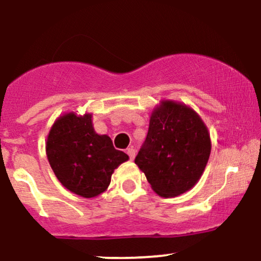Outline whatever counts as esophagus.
<instances>
[{"instance_id": "1", "label": "esophagus", "mask_w": 261, "mask_h": 261, "mask_svg": "<svg viewBox=\"0 0 261 261\" xmlns=\"http://www.w3.org/2000/svg\"><path fill=\"white\" fill-rule=\"evenodd\" d=\"M126 152H127V155H128V158H130V160H134L135 156H136V150H135L134 148H128Z\"/></svg>"}]
</instances>
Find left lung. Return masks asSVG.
I'll use <instances>...</instances> for the list:
<instances>
[{
  "label": "left lung",
  "mask_w": 261,
  "mask_h": 261,
  "mask_svg": "<svg viewBox=\"0 0 261 261\" xmlns=\"http://www.w3.org/2000/svg\"><path fill=\"white\" fill-rule=\"evenodd\" d=\"M210 151V134L201 118L185 103L163 100L152 111L135 163L159 196L176 197L198 182Z\"/></svg>",
  "instance_id": "left-lung-1"
}]
</instances>
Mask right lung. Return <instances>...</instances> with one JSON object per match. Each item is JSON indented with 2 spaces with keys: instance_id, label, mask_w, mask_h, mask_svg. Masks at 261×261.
<instances>
[{
  "instance_id": "add662e5",
  "label": "right lung",
  "mask_w": 261,
  "mask_h": 261,
  "mask_svg": "<svg viewBox=\"0 0 261 261\" xmlns=\"http://www.w3.org/2000/svg\"><path fill=\"white\" fill-rule=\"evenodd\" d=\"M46 155L55 175L65 189L85 198L107 190L114 169L127 161L107 135H98L92 114L65 113L52 125L46 141Z\"/></svg>"
}]
</instances>
